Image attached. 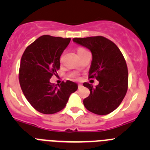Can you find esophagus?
<instances>
[{"label": "esophagus", "instance_id": "34e87169", "mask_svg": "<svg viewBox=\"0 0 150 150\" xmlns=\"http://www.w3.org/2000/svg\"><path fill=\"white\" fill-rule=\"evenodd\" d=\"M81 87H83V85L80 84V83H79V84H78V88H81Z\"/></svg>", "mask_w": 150, "mask_h": 150}]
</instances>
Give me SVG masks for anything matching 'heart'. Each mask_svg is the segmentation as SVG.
Listing matches in <instances>:
<instances>
[{"label":"heart","mask_w":150,"mask_h":150,"mask_svg":"<svg viewBox=\"0 0 150 150\" xmlns=\"http://www.w3.org/2000/svg\"><path fill=\"white\" fill-rule=\"evenodd\" d=\"M84 51H86V50H85V49H83V48H79L77 50V53L78 54L81 53V52H84Z\"/></svg>","instance_id":"b5f03b06"}]
</instances>
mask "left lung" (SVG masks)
<instances>
[{"label":"left lung","mask_w":150,"mask_h":150,"mask_svg":"<svg viewBox=\"0 0 150 150\" xmlns=\"http://www.w3.org/2000/svg\"><path fill=\"white\" fill-rule=\"evenodd\" d=\"M73 41L91 51L88 76L99 82L95 88L89 83H83L90 90L83 104L95 114H109L120 105L128 90V67L124 57L113 42L102 36L74 38Z\"/></svg>","instance_id":"1"}]
</instances>
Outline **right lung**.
Listing matches in <instances>:
<instances>
[{"instance_id": "add662e5", "label": "right lung", "mask_w": 150, "mask_h": 150, "mask_svg": "<svg viewBox=\"0 0 150 150\" xmlns=\"http://www.w3.org/2000/svg\"><path fill=\"white\" fill-rule=\"evenodd\" d=\"M71 38L43 35L28 46L21 59L19 83L24 95L36 110L53 114L65 107L76 83L67 80L59 87L50 79L60 68V57Z\"/></svg>"}]
</instances>
